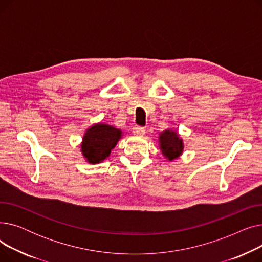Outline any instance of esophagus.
Here are the masks:
<instances>
[{
	"mask_svg": "<svg viewBox=\"0 0 262 262\" xmlns=\"http://www.w3.org/2000/svg\"><path fill=\"white\" fill-rule=\"evenodd\" d=\"M133 133L135 135H138V136H142L145 134V129L144 127H139V126H134L133 127Z\"/></svg>",
	"mask_w": 262,
	"mask_h": 262,
	"instance_id": "1",
	"label": "esophagus"
}]
</instances>
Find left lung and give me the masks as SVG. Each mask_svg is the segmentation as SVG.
Segmentation results:
<instances>
[{
    "instance_id": "left-lung-1",
    "label": "left lung",
    "mask_w": 262,
    "mask_h": 262,
    "mask_svg": "<svg viewBox=\"0 0 262 262\" xmlns=\"http://www.w3.org/2000/svg\"><path fill=\"white\" fill-rule=\"evenodd\" d=\"M158 143L163 157L169 161L180 158L184 152V141L175 129L168 128L159 134Z\"/></svg>"
}]
</instances>
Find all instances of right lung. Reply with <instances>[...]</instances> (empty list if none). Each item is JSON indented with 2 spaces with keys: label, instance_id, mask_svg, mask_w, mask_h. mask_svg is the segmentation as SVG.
I'll list each match as a JSON object with an SVG mask.
<instances>
[{
  "label": "right lung",
  "instance_id": "right-lung-1",
  "mask_svg": "<svg viewBox=\"0 0 262 262\" xmlns=\"http://www.w3.org/2000/svg\"><path fill=\"white\" fill-rule=\"evenodd\" d=\"M122 130L99 122L88 127L82 137L80 152L82 157L90 164L103 162L112 153L119 140L122 138Z\"/></svg>",
  "mask_w": 262,
  "mask_h": 262
}]
</instances>
